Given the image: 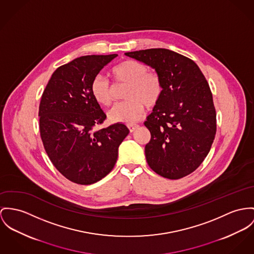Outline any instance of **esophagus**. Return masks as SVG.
<instances>
[{
    "label": "esophagus",
    "mask_w": 254,
    "mask_h": 254,
    "mask_svg": "<svg viewBox=\"0 0 254 254\" xmlns=\"http://www.w3.org/2000/svg\"><path fill=\"white\" fill-rule=\"evenodd\" d=\"M127 127H128V129H129L130 132H133V131L136 129L137 127H138V126H137V125H128Z\"/></svg>",
    "instance_id": "34e87169"
}]
</instances>
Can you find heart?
Instances as JSON below:
<instances>
[{"label": "heart", "mask_w": 254, "mask_h": 254, "mask_svg": "<svg viewBox=\"0 0 254 254\" xmlns=\"http://www.w3.org/2000/svg\"><path fill=\"white\" fill-rule=\"evenodd\" d=\"M112 76L118 83L127 84L124 96L127 100L116 103L108 112V118L113 123H135L143 114L144 105L153 108L163 94L160 75L156 71H149L148 66L139 61L122 62L112 69ZM91 93L101 105L108 106L113 100L112 86L102 75L93 79Z\"/></svg>", "instance_id": "heart-1"}]
</instances>
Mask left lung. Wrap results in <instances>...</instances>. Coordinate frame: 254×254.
<instances>
[{
    "label": "left lung",
    "instance_id": "1",
    "mask_svg": "<svg viewBox=\"0 0 254 254\" xmlns=\"http://www.w3.org/2000/svg\"><path fill=\"white\" fill-rule=\"evenodd\" d=\"M125 54L155 68L163 82L161 98L144 123L151 132L145 146L149 166L170 180L190 175L209 154L216 131L207 80L192 60L168 49Z\"/></svg>",
    "mask_w": 254,
    "mask_h": 254
}]
</instances>
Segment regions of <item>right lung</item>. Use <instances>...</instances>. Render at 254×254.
<instances>
[{
  "instance_id": "obj_1",
  "label": "right lung",
  "mask_w": 254,
  "mask_h": 254,
  "mask_svg": "<svg viewBox=\"0 0 254 254\" xmlns=\"http://www.w3.org/2000/svg\"><path fill=\"white\" fill-rule=\"evenodd\" d=\"M117 56H82L61 65L39 103V131L45 152L62 175L78 185L97 183L110 173L119 146L129 132L121 123L94 129L106 115L92 96L91 83Z\"/></svg>"
}]
</instances>
